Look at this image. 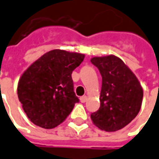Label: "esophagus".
I'll return each instance as SVG.
<instances>
[{
	"label": "esophagus",
	"instance_id": "1",
	"mask_svg": "<svg viewBox=\"0 0 159 159\" xmlns=\"http://www.w3.org/2000/svg\"><path fill=\"white\" fill-rule=\"evenodd\" d=\"M80 102H81L82 103H85V102H87V97L86 96V95H84V96L80 97Z\"/></svg>",
	"mask_w": 159,
	"mask_h": 159
}]
</instances>
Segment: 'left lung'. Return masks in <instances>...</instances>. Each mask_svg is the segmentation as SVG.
<instances>
[{
	"label": "left lung",
	"instance_id": "1",
	"mask_svg": "<svg viewBox=\"0 0 159 159\" xmlns=\"http://www.w3.org/2000/svg\"><path fill=\"white\" fill-rule=\"evenodd\" d=\"M102 78L101 106L91 114L93 122L105 131H116L128 125L140 111L143 88L135 74L114 55L91 59Z\"/></svg>",
	"mask_w": 159,
	"mask_h": 159
}]
</instances>
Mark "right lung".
I'll return each instance as SVG.
<instances>
[{
	"mask_svg": "<svg viewBox=\"0 0 159 159\" xmlns=\"http://www.w3.org/2000/svg\"><path fill=\"white\" fill-rule=\"evenodd\" d=\"M84 54L52 50L43 54L23 72L17 94L31 122L43 129L62 123L80 102L73 90L72 71Z\"/></svg>",
	"mask_w": 159,
	"mask_h": 159,
	"instance_id": "add662e5",
	"label": "right lung"
}]
</instances>
